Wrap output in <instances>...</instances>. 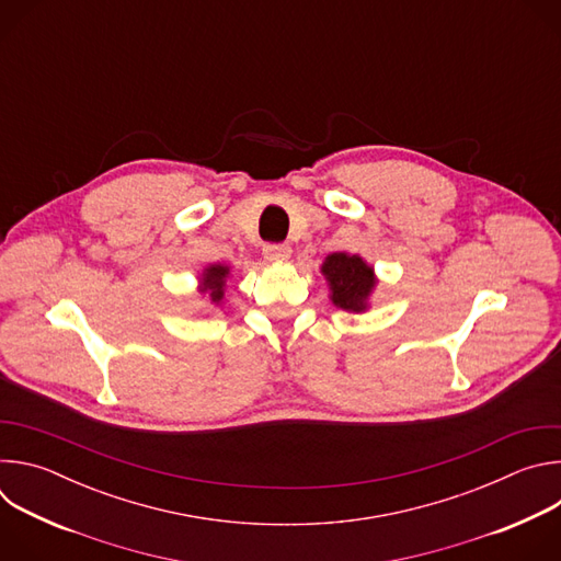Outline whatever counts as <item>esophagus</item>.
Instances as JSON below:
<instances>
[{
    "mask_svg": "<svg viewBox=\"0 0 561 561\" xmlns=\"http://www.w3.org/2000/svg\"><path fill=\"white\" fill-rule=\"evenodd\" d=\"M264 257L268 262H284L290 257V247L288 244H266L264 247Z\"/></svg>",
    "mask_w": 561,
    "mask_h": 561,
    "instance_id": "1",
    "label": "esophagus"
}]
</instances>
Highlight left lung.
Instances as JSON below:
<instances>
[{
	"label": "left lung",
	"mask_w": 561,
	"mask_h": 561,
	"mask_svg": "<svg viewBox=\"0 0 561 561\" xmlns=\"http://www.w3.org/2000/svg\"><path fill=\"white\" fill-rule=\"evenodd\" d=\"M324 277L331 284V299L335 306L344 310L362 312L366 310L368 295L375 286L373 268L357 255L346 253H333L327 257L322 266Z\"/></svg>",
	"instance_id": "left-lung-1"
}]
</instances>
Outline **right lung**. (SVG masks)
Returning a JSON list of instances; mask_svg holds the SVG:
<instances>
[{"label": "right lung", "instance_id": "add662e5", "mask_svg": "<svg viewBox=\"0 0 561 561\" xmlns=\"http://www.w3.org/2000/svg\"><path fill=\"white\" fill-rule=\"evenodd\" d=\"M226 277H228V266H221V264L208 266L202 277V290L208 293L213 301H221Z\"/></svg>", "mask_w": 561, "mask_h": 561}]
</instances>
